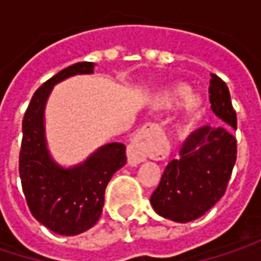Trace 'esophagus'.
I'll return each instance as SVG.
<instances>
[{"mask_svg":"<svg viewBox=\"0 0 261 261\" xmlns=\"http://www.w3.org/2000/svg\"><path fill=\"white\" fill-rule=\"evenodd\" d=\"M163 149L160 145V133L155 125H145L136 133L127 149V159L130 166H137L149 159H160Z\"/></svg>","mask_w":261,"mask_h":261,"instance_id":"34e87169","label":"esophagus"}]
</instances>
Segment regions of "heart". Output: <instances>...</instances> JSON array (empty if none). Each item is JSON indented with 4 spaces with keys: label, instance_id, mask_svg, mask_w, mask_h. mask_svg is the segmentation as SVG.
Listing matches in <instances>:
<instances>
[{
    "label": "heart",
    "instance_id": "1",
    "mask_svg": "<svg viewBox=\"0 0 261 261\" xmlns=\"http://www.w3.org/2000/svg\"><path fill=\"white\" fill-rule=\"evenodd\" d=\"M192 89L190 86L180 83V84H175L169 89H165L155 104L159 109L162 110H172L175 107H178L180 104H182V113H184V125H187L202 109L204 106V99L201 95L198 93H190Z\"/></svg>",
    "mask_w": 261,
    "mask_h": 261
}]
</instances>
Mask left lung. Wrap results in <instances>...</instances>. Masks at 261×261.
<instances>
[{
    "label": "left lung",
    "instance_id": "obj_1",
    "mask_svg": "<svg viewBox=\"0 0 261 261\" xmlns=\"http://www.w3.org/2000/svg\"><path fill=\"white\" fill-rule=\"evenodd\" d=\"M208 93L221 125H205L189 136L180 159L166 166L149 199L159 216L180 224L201 218L224 196L236 163L237 119L230 90L212 74Z\"/></svg>",
    "mask_w": 261,
    "mask_h": 261
}]
</instances>
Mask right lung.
Wrapping results in <instances>:
<instances>
[{
	"instance_id": "add662e5",
	"label": "right lung",
	"mask_w": 261,
	"mask_h": 261,
	"mask_svg": "<svg viewBox=\"0 0 261 261\" xmlns=\"http://www.w3.org/2000/svg\"><path fill=\"white\" fill-rule=\"evenodd\" d=\"M95 63H75L43 83L31 98L22 121L19 175L31 215L60 236H77L92 228L104 205L106 187L127 163L125 145L112 142L72 166L51 154L45 130V107L56 84L75 75L93 74Z\"/></svg>"
}]
</instances>
